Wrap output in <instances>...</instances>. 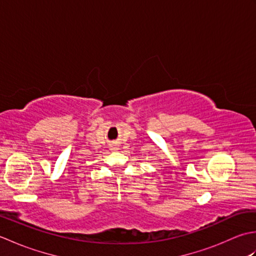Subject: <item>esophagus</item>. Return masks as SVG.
Masks as SVG:
<instances>
[{
	"instance_id": "1",
	"label": "esophagus",
	"mask_w": 256,
	"mask_h": 256,
	"mask_svg": "<svg viewBox=\"0 0 256 256\" xmlns=\"http://www.w3.org/2000/svg\"><path fill=\"white\" fill-rule=\"evenodd\" d=\"M112 150H116V148H112Z\"/></svg>"
}]
</instances>
